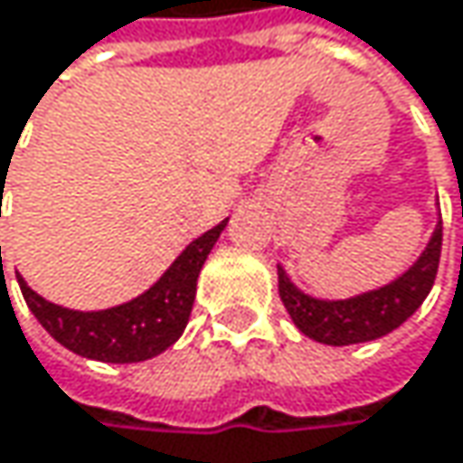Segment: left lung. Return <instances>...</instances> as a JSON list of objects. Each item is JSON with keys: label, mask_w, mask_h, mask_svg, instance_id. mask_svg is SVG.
Here are the masks:
<instances>
[{"label": "left lung", "mask_w": 463, "mask_h": 463, "mask_svg": "<svg viewBox=\"0 0 463 463\" xmlns=\"http://www.w3.org/2000/svg\"><path fill=\"white\" fill-rule=\"evenodd\" d=\"M439 251H442V222L434 228V235L418 262L402 273L397 281L351 298V300H317L303 295L287 273L279 268V298L284 308L289 311L298 329L326 345H351L375 340L392 329H397L405 319H411L418 306L426 300L437 268H439Z\"/></svg>", "instance_id": "left-lung-1"}]
</instances>
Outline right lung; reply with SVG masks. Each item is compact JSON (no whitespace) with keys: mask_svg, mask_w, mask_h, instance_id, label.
Segmentation results:
<instances>
[{"mask_svg":"<svg viewBox=\"0 0 463 463\" xmlns=\"http://www.w3.org/2000/svg\"><path fill=\"white\" fill-rule=\"evenodd\" d=\"M225 225L228 220L195 238L160 276L155 287H149L137 300L123 303L118 308L90 314L69 311L47 303L24 279H18V284L37 322L69 351L112 364L144 362L174 345L184 332L195 300L198 273Z\"/></svg>","mask_w":463,"mask_h":463,"instance_id":"1","label":"right lung"}]
</instances>
